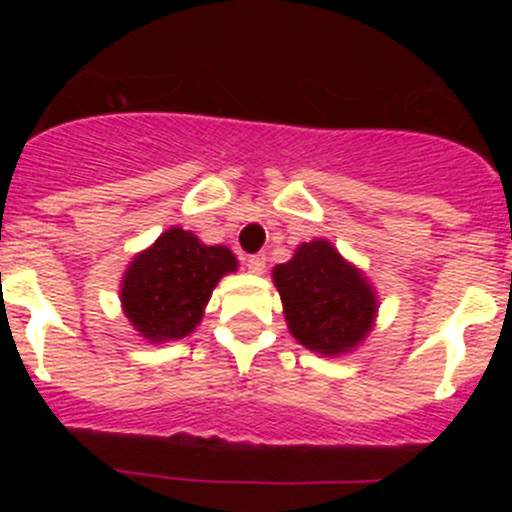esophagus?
<instances>
[{"instance_id": "1", "label": "esophagus", "mask_w": 512, "mask_h": 512, "mask_svg": "<svg viewBox=\"0 0 512 512\" xmlns=\"http://www.w3.org/2000/svg\"><path fill=\"white\" fill-rule=\"evenodd\" d=\"M267 267V257L265 255H250L247 257V270L252 272V275H262Z\"/></svg>"}]
</instances>
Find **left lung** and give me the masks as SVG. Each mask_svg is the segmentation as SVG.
<instances>
[{
    "instance_id": "left-lung-1",
    "label": "left lung",
    "mask_w": 512,
    "mask_h": 512,
    "mask_svg": "<svg viewBox=\"0 0 512 512\" xmlns=\"http://www.w3.org/2000/svg\"><path fill=\"white\" fill-rule=\"evenodd\" d=\"M285 322L309 352H354L376 324L379 294L369 277L324 237L302 242L292 260L272 270Z\"/></svg>"
}]
</instances>
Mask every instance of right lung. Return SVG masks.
I'll return each mask as SVG.
<instances>
[{
  "mask_svg": "<svg viewBox=\"0 0 512 512\" xmlns=\"http://www.w3.org/2000/svg\"><path fill=\"white\" fill-rule=\"evenodd\" d=\"M237 270L225 245H205L183 227H170L128 262L121 307L138 337L165 344L195 332L215 285Z\"/></svg>",
  "mask_w": 512,
  "mask_h": 512,
  "instance_id": "1",
  "label": "right lung"
}]
</instances>
